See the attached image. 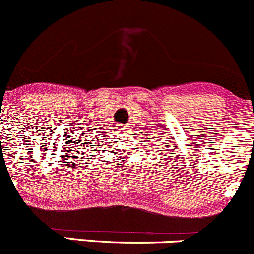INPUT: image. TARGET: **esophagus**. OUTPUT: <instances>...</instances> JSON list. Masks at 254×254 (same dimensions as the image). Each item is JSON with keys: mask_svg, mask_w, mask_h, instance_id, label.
Segmentation results:
<instances>
[{"mask_svg": "<svg viewBox=\"0 0 254 254\" xmlns=\"http://www.w3.org/2000/svg\"><path fill=\"white\" fill-rule=\"evenodd\" d=\"M117 129H119L120 132H126V129H127V126H125V125H120V126L117 127Z\"/></svg>", "mask_w": 254, "mask_h": 254, "instance_id": "34e87169", "label": "esophagus"}]
</instances>
